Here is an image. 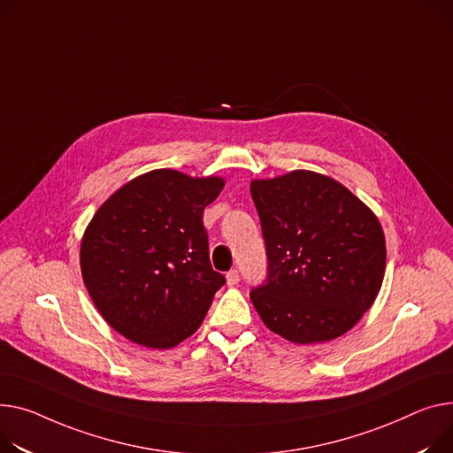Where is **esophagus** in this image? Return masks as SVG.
Returning a JSON list of instances; mask_svg holds the SVG:
<instances>
[{
	"label": "esophagus",
	"mask_w": 453,
	"mask_h": 453,
	"mask_svg": "<svg viewBox=\"0 0 453 453\" xmlns=\"http://www.w3.org/2000/svg\"><path fill=\"white\" fill-rule=\"evenodd\" d=\"M238 280H240V275H238L236 269L227 271V273H226V282H227V286H234V284H238Z\"/></svg>",
	"instance_id": "obj_1"
}]
</instances>
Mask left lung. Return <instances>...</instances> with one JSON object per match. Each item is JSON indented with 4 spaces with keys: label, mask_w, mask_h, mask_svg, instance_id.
Returning <instances> with one entry per match:
<instances>
[{
    "label": "left lung",
    "mask_w": 453,
    "mask_h": 453,
    "mask_svg": "<svg viewBox=\"0 0 453 453\" xmlns=\"http://www.w3.org/2000/svg\"><path fill=\"white\" fill-rule=\"evenodd\" d=\"M267 279L251 291L262 322L295 344L334 341L372 308L386 269L373 211L337 180L296 169L253 180Z\"/></svg>",
    "instance_id": "8db88e82"
}]
</instances>
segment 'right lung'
Segmentation results:
<instances>
[{
	"label": "right lung",
	"instance_id": "obj_1",
	"mask_svg": "<svg viewBox=\"0 0 453 453\" xmlns=\"http://www.w3.org/2000/svg\"><path fill=\"white\" fill-rule=\"evenodd\" d=\"M224 184L155 169L100 205L83 233L80 265L96 310L119 335L167 349L200 327L226 284L211 267L202 222Z\"/></svg>",
	"mask_w": 453,
	"mask_h": 453
}]
</instances>
